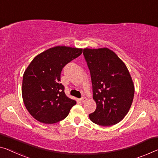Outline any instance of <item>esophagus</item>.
Masks as SVG:
<instances>
[{
  "instance_id": "obj_1",
  "label": "esophagus",
  "mask_w": 158,
  "mask_h": 158,
  "mask_svg": "<svg viewBox=\"0 0 158 158\" xmlns=\"http://www.w3.org/2000/svg\"><path fill=\"white\" fill-rule=\"evenodd\" d=\"M86 100H87V98L86 97H83V98H81V101L82 102H84L85 101H86Z\"/></svg>"
}]
</instances>
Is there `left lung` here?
Masks as SVG:
<instances>
[{
    "label": "left lung",
    "mask_w": 158,
    "mask_h": 158,
    "mask_svg": "<svg viewBox=\"0 0 158 158\" xmlns=\"http://www.w3.org/2000/svg\"><path fill=\"white\" fill-rule=\"evenodd\" d=\"M83 54L91 73L93 98L96 109L90 114L94 123L112 126L128 113L134 96V85L127 66L107 48H84Z\"/></svg>",
    "instance_id": "obj_1"
}]
</instances>
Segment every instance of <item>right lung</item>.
I'll return each mask as SVG.
<instances>
[{"label":"right lung","instance_id":"add662e5","mask_svg":"<svg viewBox=\"0 0 158 158\" xmlns=\"http://www.w3.org/2000/svg\"><path fill=\"white\" fill-rule=\"evenodd\" d=\"M82 48L56 46L39 54L24 71L22 94L24 106L37 121L51 124L64 119L77 102L64 94L62 69L82 53Z\"/></svg>","mask_w":158,"mask_h":158}]
</instances>
